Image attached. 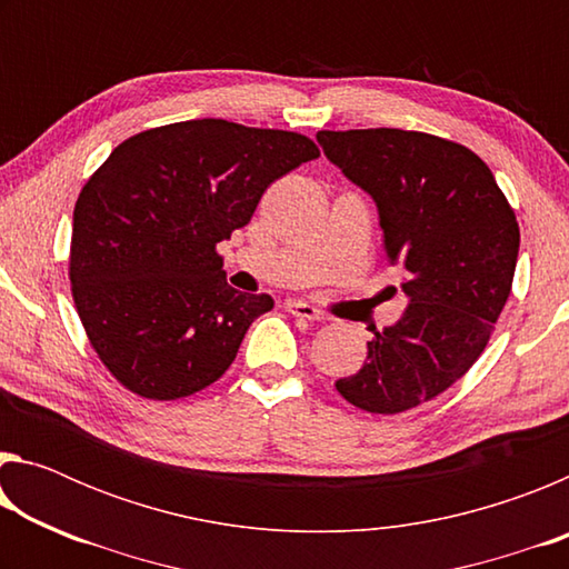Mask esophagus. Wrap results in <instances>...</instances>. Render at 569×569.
<instances>
[{"mask_svg": "<svg viewBox=\"0 0 569 569\" xmlns=\"http://www.w3.org/2000/svg\"><path fill=\"white\" fill-rule=\"evenodd\" d=\"M286 308H288V313L298 316V319H308V321H326V313L321 311V308H316V306L306 303V301H288V303H286Z\"/></svg>", "mask_w": 569, "mask_h": 569, "instance_id": "obj_1", "label": "esophagus"}]
</instances>
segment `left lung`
Segmentation results:
<instances>
[{"label": "left lung", "instance_id": "8db88e82", "mask_svg": "<svg viewBox=\"0 0 569 569\" xmlns=\"http://www.w3.org/2000/svg\"><path fill=\"white\" fill-rule=\"evenodd\" d=\"M323 156L379 210L383 250L403 268L409 306L383 331L341 397L399 413L439 397L485 351L512 291L519 226L492 170L437 134L371 128L321 130Z\"/></svg>", "mask_w": 569, "mask_h": 569}]
</instances>
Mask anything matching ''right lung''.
Masks as SVG:
<instances>
[{
  "label": "right lung",
  "mask_w": 569,
  "mask_h": 569,
  "mask_svg": "<svg viewBox=\"0 0 569 569\" xmlns=\"http://www.w3.org/2000/svg\"><path fill=\"white\" fill-rule=\"evenodd\" d=\"M313 158L306 134L206 118L132 134L84 182L72 298L124 389L172 401L223 377L273 298L230 288L216 246L248 226L273 180Z\"/></svg>",
  "instance_id": "add662e5"
}]
</instances>
